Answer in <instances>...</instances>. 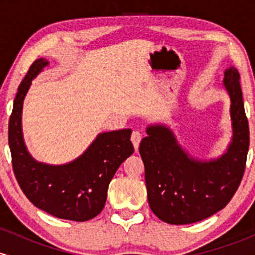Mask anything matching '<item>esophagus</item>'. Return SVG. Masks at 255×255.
<instances>
[{
	"label": "esophagus",
	"mask_w": 255,
	"mask_h": 255,
	"mask_svg": "<svg viewBox=\"0 0 255 255\" xmlns=\"http://www.w3.org/2000/svg\"><path fill=\"white\" fill-rule=\"evenodd\" d=\"M141 139H142V134L140 133V131L134 130L133 134H131V142H133L134 148H135V150L139 148V145H140V141H141Z\"/></svg>",
	"instance_id": "esophagus-1"
}]
</instances>
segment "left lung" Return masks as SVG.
I'll return each mask as SVG.
<instances>
[{
  "label": "left lung",
  "instance_id": "8db88e82",
  "mask_svg": "<svg viewBox=\"0 0 255 255\" xmlns=\"http://www.w3.org/2000/svg\"><path fill=\"white\" fill-rule=\"evenodd\" d=\"M223 85L230 97L231 141L216 159L194 158L178 144L166 125H150L140 154L151 210L169 224H191L215 215L238 191L250 146L240 74L235 67L224 72Z\"/></svg>",
  "mask_w": 255,
  "mask_h": 255
}]
</instances>
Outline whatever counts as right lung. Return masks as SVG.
<instances>
[{"instance_id":"add662e5","label":"right lung","mask_w":255,"mask_h":255,"mask_svg":"<svg viewBox=\"0 0 255 255\" xmlns=\"http://www.w3.org/2000/svg\"><path fill=\"white\" fill-rule=\"evenodd\" d=\"M48 64L45 58L34 61L17 89L8 129L13 170L20 188L38 209L57 218L89 221L103 210L111 178L133 154L131 130L98 134L81 156L67 164L37 162L22 135V105L32 80Z\"/></svg>"}]
</instances>
